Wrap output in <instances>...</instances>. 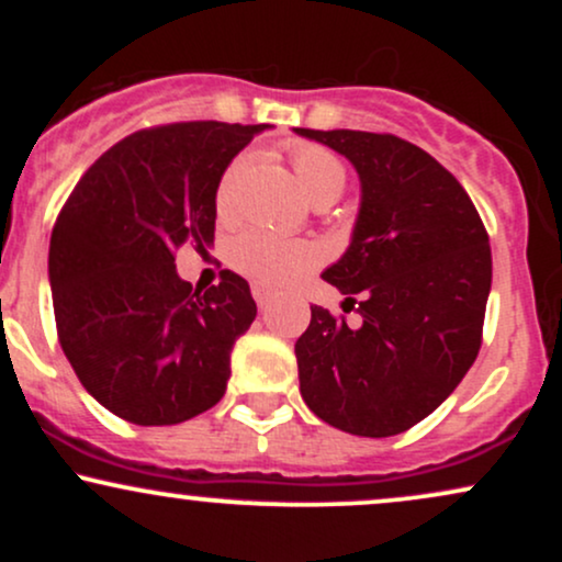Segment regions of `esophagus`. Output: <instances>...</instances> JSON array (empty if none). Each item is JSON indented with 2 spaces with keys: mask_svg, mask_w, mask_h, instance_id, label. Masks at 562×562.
I'll return each instance as SVG.
<instances>
[{
  "mask_svg": "<svg viewBox=\"0 0 562 562\" xmlns=\"http://www.w3.org/2000/svg\"><path fill=\"white\" fill-rule=\"evenodd\" d=\"M250 293H254V299L259 306H267L269 299H272V288L263 285V282H254V285H250Z\"/></svg>",
  "mask_w": 562,
  "mask_h": 562,
  "instance_id": "1",
  "label": "esophagus"
}]
</instances>
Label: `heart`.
I'll return each mask as SVG.
<instances>
[{"mask_svg":"<svg viewBox=\"0 0 562 562\" xmlns=\"http://www.w3.org/2000/svg\"><path fill=\"white\" fill-rule=\"evenodd\" d=\"M290 164L295 177L314 205H330L344 195L348 184L346 164L327 147L314 142H295L290 145ZM250 166V153H240L227 164L218 177L214 190V205L218 216H229L235 209L237 184H240L245 169ZM227 259L235 272L263 285H282L317 263V248L306 240H288L274 232L250 227L243 229L229 243Z\"/></svg>","mask_w":562,"mask_h":562,"instance_id":"1","label":"heart"}]
</instances>
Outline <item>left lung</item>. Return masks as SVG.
<instances>
[{"label":"left lung","instance_id":"obj_1","mask_svg":"<svg viewBox=\"0 0 562 562\" xmlns=\"http://www.w3.org/2000/svg\"><path fill=\"white\" fill-rule=\"evenodd\" d=\"M295 134L346 156L362 182L351 245L322 272L344 306L359 303V322L312 306L295 340L301 396L346 434H404L479 357L492 290L486 227L462 184L412 142L351 128Z\"/></svg>","mask_w":562,"mask_h":562}]
</instances>
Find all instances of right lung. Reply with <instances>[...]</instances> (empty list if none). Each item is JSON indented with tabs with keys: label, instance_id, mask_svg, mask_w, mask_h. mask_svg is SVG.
Here are the masks:
<instances>
[{
	"label": "right lung",
	"instance_id": "right-lung-1",
	"mask_svg": "<svg viewBox=\"0 0 562 562\" xmlns=\"http://www.w3.org/2000/svg\"><path fill=\"white\" fill-rule=\"evenodd\" d=\"M263 128L187 121L128 134L89 166L57 216V338L83 389L128 423H184L227 391L254 295L229 269L205 293L192 290L173 259L182 245H214L218 177Z\"/></svg>",
	"mask_w": 562,
	"mask_h": 562
}]
</instances>
